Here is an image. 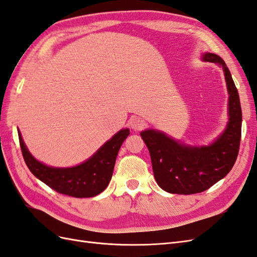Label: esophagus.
<instances>
[{
    "label": "esophagus",
    "mask_w": 257,
    "mask_h": 257,
    "mask_svg": "<svg viewBox=\"0 0 257 257\" xmlns=\"http://www.w3.org/2000/svg\"><path fill=\"white\" fill-rule=\"evenodd\" d=\"M131 126L135 131H141L143 128H145L146 126V121L142 118H134L133 120L131 121Z\"/></svg>",
    "instance_id": "esophagus-1"
}]
</instances>
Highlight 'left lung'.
<instances>
[{
  "label": "left lung",
  "mask_w": 257,
  "mask_h": 257,
  "mask_svg": "<svg viewBox=\"0 0 257 257\" xmlns=\"http://www.w3.org/2000/svg\"><path fill=\"white\" fill-rule=\"evenodd\" d=\"M201 59L223 68L229 95L228 122L212 144L200 147L182 144L158 130L142 132L155 180L168 193L190 195L208 190L230 172L238 157L242 123L238 90L221 57L206 52Z\"/></svg>",
  "instance_id": "1"
}]
</instances>
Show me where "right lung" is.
I'll list each match as a JSON object with an SVG mask.
<instances>
[{"mask_svg": "<svg viewBox=\"0 0 257 257\" xmlns=\"http://www.w3.org/2000/svg\"><path fill=\"white\" fill-rule=\"evenodd\" d=\"M128 135L130 130L123 128L81 164L59 168L37 161L28 150L18 130L23 159L31 173L52 190L77 198L96 196L107 188L111 180L116 155Z\"/></svg>", "mask_w": 257, "mask_h": 257, "instance_id": "right-lung-1", "label": "right lung"}]
</instances>
